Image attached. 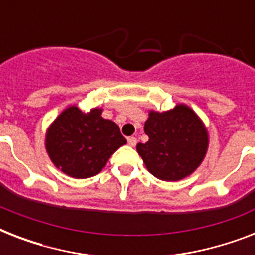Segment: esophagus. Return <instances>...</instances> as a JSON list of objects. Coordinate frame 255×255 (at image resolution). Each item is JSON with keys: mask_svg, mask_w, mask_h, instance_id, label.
Segmentation results:
<instances>
[{"mask_svg": "<svg viewBox=\"0 0 255 255\" xmlns=\"http://www.w3.org/2000/svg\"><path fill=\"white\" fill-rule=\"evenodd\" d=\"M127 141H128V144L131 145V147H135L136 144H137V139H136V137H133V136H131V137H128Z\"/></svg>", "mask_w": 255, "mask_h": 255, "instance_id": "obj_1", "label": "esophagus"}]
</instances>
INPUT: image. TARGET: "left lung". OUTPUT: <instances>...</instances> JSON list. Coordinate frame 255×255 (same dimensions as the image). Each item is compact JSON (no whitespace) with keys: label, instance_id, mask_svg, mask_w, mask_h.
Here are the masks:
<instances>
[{"label":"left lung","instance_id":"obj_1","mask_svg":"<svg viewBox=\"0 0 255 255\" xmlns=\"http://www.w3.org/2000/svg\"><path fill=\"white\" fill-rule=\"evenodd\" d=\"M149 140L136 149L155 177L178 181L200 167L205 157L209 136L202 120L185 104L169 111H149L144 124Z\"/></svg>","mask_w":255,"mask_h":255}]
</instances>
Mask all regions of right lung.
Wrapping results in <instances>:
<instances>
[{
    "mask_svg": "<svg viewBox=\"0 0 255 255\" xmlns=\"http://www.w3.org/2000/svg\"><path fill=\"white\" fill-rule=\"evenodd\" d=\"M102 108L83 112L70 106L46 132V151L54 165L70 177L88 178L103 169L110 156L127 143Z\"/></svg>",
    "mask_w": 255,
    "mask_h": 255,
    "instance_id": "obj_1",
    "label": "right lung"
}]
</instances>
